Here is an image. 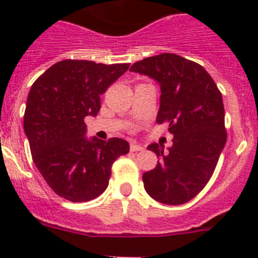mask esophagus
Segmentation results:
<instances>
[{
    "instance_id": "34e87169",
    "label": "esophagus",
    "mask_w": 258,
    "mask_h": 258,
    "mask_svg": "<svg viewBox=\"0 0 258 258\" xmlns=\"http://www.w3.org/2000/svg\"><path fill=\"white\" fill-rule=\"evenodd\" d=\"M143 147L141 145H137V143H132L131 145V151L132 152H140V151H143Z\"/></svg>"
}]
</instances>
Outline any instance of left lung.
<instances>
[{
  "instance_id": "1",
  "label": "left lung",
  "mask_w": 258,
  "mask_h": 258,
  "mask_svg": "<svg viewBox=\"0 0 258 258\" xmlns=\"http://www.w3.org/2000/svg\"><path fill=\"white\" fill-rule=\"evenodd\" d=\"M131 71L159 83L156 121L174 136L168 151L157 143L147 147L159 160L143 173L145 190L163 204H184L206 187L226 143L222 94L202 66L172 52L136 61Z\"/></svg>"
}]
</instances>
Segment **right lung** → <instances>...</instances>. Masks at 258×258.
Masks as SVG:
<instances>
[{"label":"right lung","instance_id":"add662e5","mask_svg":"<svg viewBox=\"0 0 258 258\" xmlns=\"http://www.w3.org/2000/svg\"><path fill=\"white\" fill-rule=\"evenodd\" d=\"M66 59L36 80L24 112L33 163L51 190L74 203L98 198L108 186L112 164L129 152L121 138L85 137L86 116H97L101 94L129 68Z\"/></svg>","mask_w":258,"mask_h":258}]
</instances>
